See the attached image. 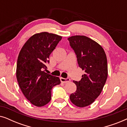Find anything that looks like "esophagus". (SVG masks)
Instances as JSON below:
<instances>
[{
	"instance_id": "obj_1",
	"label": "esophagus",
	"mask_w": 127,
	"mask_h": 127,
	"mask_svg": "<svg viewBox=\"0 0 127 127\" xmlns=\"http://www.w3.org/2000/svg\"><path fill=\"white\" fill-rule=\"evenodd\" d=\"M60 80H61V81L63 83H69V81H70V79H69V78H66V79H65V78H64V77H61Z\"/></svg>"
}]
</instances>
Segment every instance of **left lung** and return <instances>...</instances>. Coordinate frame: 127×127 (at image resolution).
Here are the masks:
<instances>
[{
	"label": "left lung",
	"instance_id": "obj_1",
	"mask_svg": "<svg viewBox=\"0 0 127 127\" xmlns=\"http://www.w3.org/2000/svg\"><path fill=\"white\" fill-rule=\"evenodd\" d=\"M67 39L79 67L85 72L81 80L73 81L77 90L70 94V99L76 106L86 107L98 98L106 81V55L101 46L87 36H73Z\"/></svg>",
	"mask_w": 127,
	"mask_h": 127
}]
</instances>
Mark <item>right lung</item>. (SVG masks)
Masks as SVG:
<instances>
[{"label":"right lung","instance_id":"right-lung-1","mask_svg":"<svg viewBox=\"0 0 127 127\" xmlns=\"http://www.w3.org/2000/svg\"><path fill=\"white\" fill-rule=\"evenodd\" d=\"M62 37L41 32L29 38L19 53L16 76L19 86L26 98L37 107L46 105L51 99V90L60 84V78L43 71L49 63L50 55Z\"/></svg>","mask_w":127,"mask_h":127}]
</instances>
